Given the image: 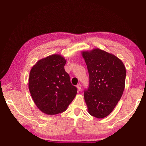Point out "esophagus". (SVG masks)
<instances>
[{"label":"esophagus","mask_w":146,"mask_h":146,"mask_svg":"<svg viewBox=\"0 0 146 146\" xmlns=\"http://www.w3.org/2000/svg\"><path fill=\"white\" fill-rule=\"evenodd\" d=\"M77 88L78 91H80L81 88H82V85H80V84H78V85H77Z\"/></svg>","instance_id":"esophagus-1"}]
</instances>
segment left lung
<instances>
[{"label":"left lung","instance_id":"1","mask_svg":"<svg viewBox=\"0 0 146 146\" xmlns=\"http://www.w3.org/2000/svg\"><path fill=\"white\" fill-rule=\"evenodd\" d=\"M82 55L90 76L89 87L84 91L88 113L97 118L105 117L115 108L124 90V64L115 55L98 48L83 51Z\"/></svg>","mask_w":146,"mask_h":146}]
</instances>
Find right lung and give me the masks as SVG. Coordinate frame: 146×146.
I'll use <instances>...</instances> for the list:
<instances>
[{"instance_id": "1", "label": "right lung", "mask_w": 146, "mask_h": 146, "mask_svg": "<svg viewBox=\"0 0 146 146\" xmlns=\"http://www.w3.org/2000/svg\"><path fill=\"white\" fill-rule=\"evenodd\" d=\"M66 60L54 54L39 60L31 69L29 88L39 110L48 115L66 111L77 94V89L65 71Z\"/></svg>"}]
</instances>
